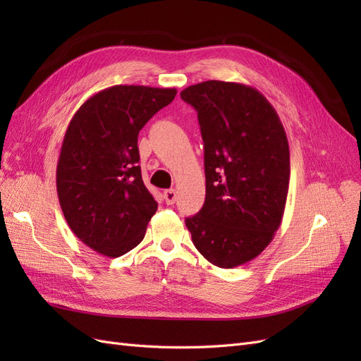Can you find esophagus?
<instances>
[{
	"label": "esophagus",
	"mask_w": 361,
	"mask_h": 361,
	"mask_svg": "<svg viewBox=\"0 0 361 361\" xmlns=\"http://www.w3.org/2000/svg\"><path fill=\"white\" fill-rule=\"evenodd\" d=\"M164 199H166L167 204H173L174 202H176V191L174 190L164 191Z\"/></svg>",
	"instance_id": "34e87169"
}]
</instances>
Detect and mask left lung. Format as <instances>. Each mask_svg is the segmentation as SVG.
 Listing matches in <instances>:
<instances>
[{"label": "left lung", "mask_w": 361, "mask_h": 361, "mask_svg": "<svg viewBox=\"0 0 361 361\" xmlns=\"http://www.w3.org/2000/svg\"><path fill=\"white\" fill-rule=\"evenodd\" d=\"M180 97L197 111L204 143V204L185 220L192 244L215 267L247 264L269 245L285 212V128L267 97L245 84L204 81Z\"/></svg>", "instance_id": "1"}]
</instances>
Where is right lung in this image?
<instances>
[{
    "instance_id": "add662e5",
    "label": "right lung",
    "mask_w": 361,
    "mask_h": 361,
    "mask_svg": "<svg viewBox=\"0 0 361 361\" xmlns=\"http://www.w3.org/2000/svg\"><path fill=\"white\" fill-rule=\"evenodd\" d=\"M176 93L113 85L73 114L57 162V194L71 231L96 253L118 257L143 241L158 203L141 179L138 133Z\"/></svg>"
}]
</instances>
